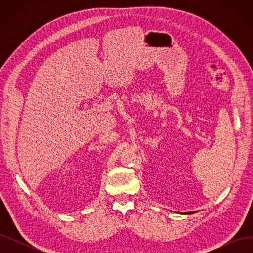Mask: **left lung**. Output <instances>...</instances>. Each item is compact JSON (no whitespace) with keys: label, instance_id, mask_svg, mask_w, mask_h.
I'll list each match as a JSON object with an SVG mask.
<instances>
[{"label":"left lung","instance_id":"1","mask_svg":"<svg viewBox=\"0 0 253 253\" xmlns=\"http://www.w3.org/2000/svg\"><path fill=\"white\" fill-rule=\"evenodd\" d=\"M193 213H194V212H189V213L187 212V213H183V214H193Z\"/></svg>","mask_w":253,"mask_h":253}]
</instances>
